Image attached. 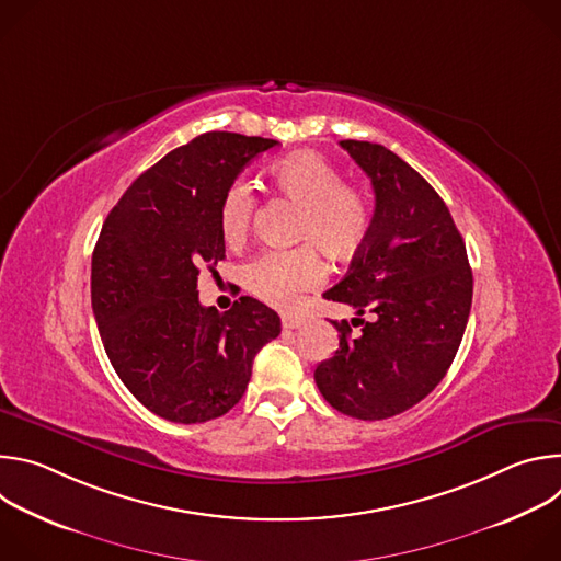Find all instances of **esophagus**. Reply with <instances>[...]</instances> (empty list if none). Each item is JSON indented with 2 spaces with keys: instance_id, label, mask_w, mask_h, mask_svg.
Segmentation results:
<instances>
[{
  "instance_id": "1",
  "label": "esophagus",
  "mask_w": 561,
  "mask_h": 561,
  "mask_svg": "<svg viewBox=\"0 0 561 561\" xmlns=\"http://www.w3.org/2000/svg\"><path fill=\"white\" fill-rule=\"evenodd\" d=\"M301 324H304L301 317H297V314H282V327H284L286 331H295V329H299Z\"/></svg>"
}]
</instances>
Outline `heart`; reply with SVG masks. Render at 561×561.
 <instances>
[{
    "mask_svg": "<svg viewBox=\"0 0 561 561\" xmlns=\"http://www.w3.org/2000/svg\"><path fill=\"white\" fill-rule=\"evenodd\" d=\"M273 188L297 206L295 242L290 251H264L244 266L247 288L277 308H290L299 293L314 288L324 279V264L317 249L333 260H351L366 244L373 210L357 186L344 184L342 171L329 157L314 150H299L268 167ZM255 213V195L244 180L226 186L217 221L228 247H239L247 239Z\"/></svg>",
    "mask_w": 561,
    "mask_h": 561,
    "instance_id": "obj_1",
    "label": "heart"
}]
</instances>
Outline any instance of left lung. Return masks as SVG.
Here are the masks:
<instances>
[{"mask_svg": "<svg viewBox=\"0 0 561 561\" xmlns=\"http://www.w3.org/2000/svg\"><path fill=\"white\" fill-rule=\"evenodd\" d=\"M340 144L370 178L375 215L346 277L324 297L371 319L359 320L355 340L346 319L333 322L340 348L314 381L333 409L375 422L413 409L444 379L470 314L472 271L448 206L415 169L381 144Z\"/></svg>", "mask_w": 561, "mask_h": 561, "instance_id": "left-lung-1", "label": "left lung"}]
</instances>
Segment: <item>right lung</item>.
<instances>
[{"instance_id":"add662e5","label":"right lung","mask_w":561,"mask_h":561,"mask_svg":"<svg viewBox=\"0 0 561 561\" xmlns=\"http://www.w3.org/2000/svg\"><path fill=\"white\" fill-rule=\"evenodd\" d=\"M275 139L204 133L141 173L108 213L93 251L91 301L106 355L135 399L178 424L226 415L279 314L253 297L202 306L197 275L224 260L219 199Z\"/></svg>"}]
</instances>
